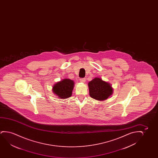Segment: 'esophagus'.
Wrapping results in <instances>:
<instances>
[{"mask_svg": "<svg viewBox=\"0 0 158 158\" xmlns=\"http://www.w3.org/2000/svg\"><path fill=\"white\" fill-rule=\"evenodd\" d=\"M80 81L81 82L84 83V82H85V81H86V79L85 78H81V79H80Z\"/></svg>", "mask_w": 158, "mask_h": 158, "instance_id": "34e87169", "label": "esophagus"}]
</instances>
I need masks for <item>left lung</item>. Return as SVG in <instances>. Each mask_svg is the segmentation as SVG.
<instances>
[{"label":"left lung","instance_id":"obj_1","mask_svg":"<svg viewBox=\"0 0 158 158\" xmlns=\"http://www.w3.org/2000/svg\"><path fill=\"white\" fill-rule=\"evenodd\" d=\"M88 85L90 97L97 100L103 101L112 94L113 88L110 84L101 78H94Z\"/></svg>","mask_w":158,"mask_h":158}]
</instances>
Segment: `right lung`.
<instances>
[{
  "mask_svg": "<svg viewBox=\"0 0 158 158\" xmlns=\"http://www.w3.org/2000/svg\"><path fill=\"white\" fill-rule=\"evenodd\" d=\"M74 84L73 80L64 79L54 84L52 90L53 93L60 99H66L71 96Z\"/></svg>",
  "mask_w": 158,
  "mask_h": 158,
  "instance_id": "obj_1",
  "label": "right lung"
}]
</instances>
